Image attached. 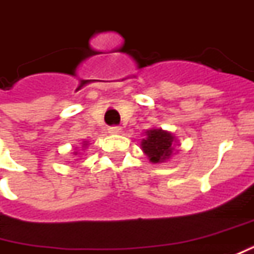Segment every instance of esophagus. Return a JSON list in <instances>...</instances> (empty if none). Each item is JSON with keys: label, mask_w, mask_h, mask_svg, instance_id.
I'll list each match as a JSON object with an SVG mask.
<instances>
[{"label": "esophagus", "mask_w": 254, "mask_h": 254, "mask_svg": "<svg viewBox=\"0 0 254 254\" xmlns=\"http://www.w3.org/2000/svg\"><path fill=\"white\" fill-rule=\"evenodd\" d=\"M122 132V127H109V133L111 134H120Z\"/></svg>", "instance_id": "esophagus-1"}]
</instances>
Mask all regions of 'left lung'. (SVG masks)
I'll return each mask as SVG.
<instances>
[{
    "label": "left lung",
    "mask_w": 254,
    "mask_h": 254,
    "mask_svg": "<svg viewBox=\"0 0 254 254\" xmlns=\"http://www.w3.org/2000/svg\"><path fill=\"white\" fill-rule=\"evenodd\" d=\"M144 133V139L140 141V147L151 164H164L177 152L179 140L169 130H164L162 127H151Z\"/></svg>",
    "instance_id": "obj_1"
}]
</instances>
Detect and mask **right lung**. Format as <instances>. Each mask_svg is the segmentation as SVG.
<instances>
[{"mask_svg": "<svg viewBox=\"0 0 254 254\" xmlns=\"http://www.w3.org/2000/svg\"><path fill=\"white\" fill-rule=\"evenodd\" d=\"M89 144H90V143L88 141V140H84V141H82V147H81V148H82V150H86V148H88V145H89ZM72 155H74V157H77V159H75V161H78V159H79V157H81V155H79V152H78V151L72 152Z\"/></svg>", "mask_w": 254, "mask_h": 254, "instance_id": "add662e5", "label": "right lung"}]
</instances>
